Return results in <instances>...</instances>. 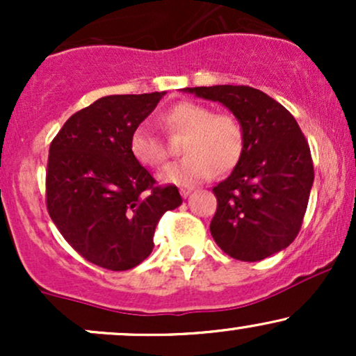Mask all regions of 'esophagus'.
I'll return each mask as SVG.
<instances>
[{
	"instance_id": "34e87169",
	"label": "esophagus",
	"mask_w": 356,
	"mask_h": 356,
	"mask_svg": "<svg viewBox=\"0 0 356 356\" xmlns=\"http://www.w3.org/2000/svg\"><path fill=\"white\" fill-rule=\"evenodd\" d=\"M179 191H181V194L184 195V197H187V195H189L191 192H192L191 187H181V189H179Z\"/></svg>"
}]
</instances>
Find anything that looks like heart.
<instances>
[{"mask_svg":"<svg viewBox=\"0 0 356 356\" xmlns=\"http://www.w3.org/2000/svg\"><path fill=\"white\" fill-rule=\"evenodd\" d=\"M169 136L184 137L182 161L165 167L161 181L170 184H195L212 174L224 175L239 164L246 147V132L238 115L214 112L209 105L181 102L162 115ZM129 149L140 165L157 169L167 161V147L147 125H137L130 134Z\"/></svg>","mask_w":356,"mask_h":356,"instance_id":"heart-1","label":"heart"}]
</instances>
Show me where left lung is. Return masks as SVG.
I'll use <instances>...</instances> for the list:
<instances>
[{
	"label": "left lung",
	"mask_w": 356,
	"mask_h": 356,
	"mask_svg": "<svg viewBox=\"0 0 356 356\" xmlns=\"http://www.w3.org/2000/svg\"><path fill=\"white\" fill-rule=\"evenodd\" d=\"M220 102L241 118L246 147L231 175L212 187L218 209L211 234L239 261L266 259L288 248L301 229L314 170L295 117L266 93L248 85L186 88Z\"/></svg>",
	"instance_id": "left-lung-1"
}]
</instances>
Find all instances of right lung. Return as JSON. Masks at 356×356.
<instances>
[{"instance_id":"right-lung-1","label":"right lung","mask_w":356,"mask_h":356,"mask_svg":"<svg viewBox=\"0 0 356 356\" xmlns=\"http://www.w3.org/2000/svg\"><path fill=\"white\" fill-rule=\"evenodd\" d=\"M162 95L102 97L73 113L50 144L48 214L81 257L110 271L140 264L159 219L182 204L177 187L157 186L129 149L130 134Z\"/></svg>"}]
</instances>
